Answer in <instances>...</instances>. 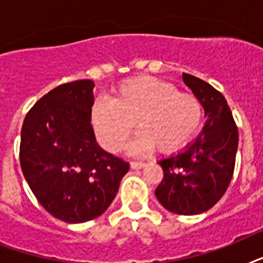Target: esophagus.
<instances>
[{"mask_svg":"<svg viewBox=\"0 0 263 263\" xmlns=\"http://www.w3.org/2000/svg\"><path fill=\"white\" fill-rule=\"evenodd\" d=\"M129 165H131L132 169H142L146 166V164H144V162H131Z\"/></svg>","mask_w":263,"mask_h":263,"instance_id":"esophagus-1","label":"esophagus"}]
</instances>
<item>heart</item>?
<instances>
[{"label":"heart","instance_id":"obj_1","mask_svg":"<svg viewBox=\"0 0 263 263\" xmlns=\"http://www.w3.org/2000/svg\"><path fill=\"white\" fill-rule=\"evenodd\" d=\"M203 119V106L195 95L153 76H136L120 83L111 99H95L91 123L107 152H119L132 132H140L129 152L142 154L156 147L168 154L192 139Z\"/></svg>","mask_w":263,"mask_h":263}]
</instances>
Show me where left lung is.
I'll use <instances>...</instances> for the list:
<instances>
[{"label":"left lung","instance_id":"1","mask_svg":"<svg viewBox=\"0 0 263 263\" xmlns=\"http://www.w3.org/2000/svg\"><path fill=\"white\" fill-rule=\"evenodd\" d=\"M183 82L202 103L206 123L183 152L158 162L164 179L156 196L169 212L195 216L212 209L227 191L235 169L239 134L220 91L188 73H183Z\"/></svg>","mask_w":263,"mask_h":263}]
</instances>
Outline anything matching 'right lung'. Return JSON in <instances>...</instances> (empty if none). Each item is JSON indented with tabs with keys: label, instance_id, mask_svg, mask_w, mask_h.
<instances>
[{
	"label": "right lung",
	"instance_id": "1",
	"mask_svg": "<svg viewBox=\"0 0 263 263\" xmlns=\"http://www.w3.org/2000/svg\"><path fill=\"white\" fill-rule=\"evenodd\" d=\"M94 86L76 80L53 88L31 107L22 128L23 175L45 210L69 224L105 213L129 169L97 143Z\"/></svg>",
	"mask_w": 263,
	"mask_h": 263
}]
</instances>
